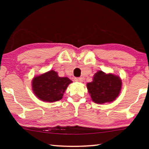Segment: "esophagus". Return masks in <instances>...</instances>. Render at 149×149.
<instances>
[{
	"label": "esophagus",
	"mask_w": 149,
	"mask_h": 149,
	"mask_svg": "<svg viewBox=\"0 0 149 149\" xmlns=\"http://www.w3.org/2000/svg\"><path fill=\"white\" fill-rule=\"evenodd\" d=\"M75 81H77V82H83V78L82 77H75Z\"/></svg>",
	"instance_id": "1"
}]
</instances>
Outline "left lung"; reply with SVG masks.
Here are the masks:
<instances>
[{"instance_id": "8db88e82", "label": "left lung", "mask_w": 149, "mask_h": 149, "mask_svg": "<svg viewBox=\"0 0 149 149\" xmlns=\"http://www.w3.org/2000/svg\"><path fill=\"white\" fill-rule=\"evenodd\" d=\"M87 87L93 102L97 104L110 102L119 95L122 80L117 75L99 71L94 75L93 81L87 84Z\"/></svg>"}]
</instances>
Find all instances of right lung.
<instances>
[{
    "mask_svg": "<svg viewBox=\"0 0 149 149\" xmlns=\"http://www.w3.org/2000/svg\"><path fill=\"white\" fill-rule=\"evenodd\" d=\"M72 82L68 77H60L57 72L50 70L33 78V91L42 101H58L62 99L65 89Z\"/></svg>",
    "mask_w": 149,
    "mask_h": 149,
    "instance_id": "add662e5",
    "label": "right lung"
}]
</instances>
